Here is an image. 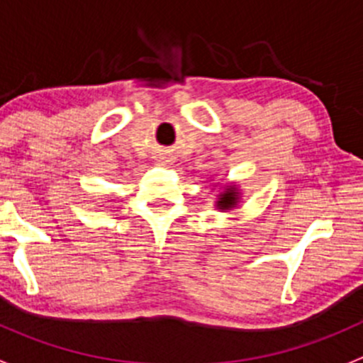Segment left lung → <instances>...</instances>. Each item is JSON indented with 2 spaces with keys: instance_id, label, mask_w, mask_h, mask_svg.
<instances>
[{
  "instance_id": "left-lung-1",
  "label": "left lung",
  "mask_w": 363,
  "mask_h": 363,
  "mask_svg": "<svg viewBox=\"0 0 363 363\" xmlns=\"http://www.w3.org/2000/svg\"><path fill=\"white\" fill-rule=\"evenodd\" d=\"M240 199V193L237 189V186H226L225 191L219 193L218 200H216V207L219 211H232V208L237 207Z\"/></svg>"
}]
</instances>
